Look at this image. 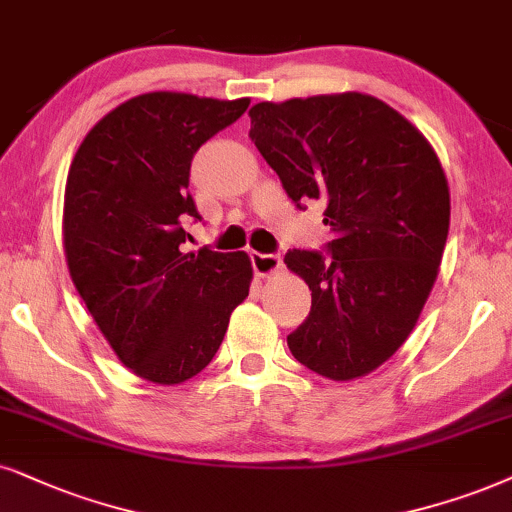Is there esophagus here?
<instances>
[{
    "instance_id": "obj_1",
    "label": "esophagus",
    "mask_w": 512,
    "mask_h": 512,
    "mask_svg": "<svg viewBox=\"0 0 512 512\" xmlns=\"http://www.w3.org/2000/svg\"><path fill=\"white\" fill-rule=\"evenodd\" d=\"M250 264L257 276H269L281 267V252H250Z\"/></svg>"
}]
</instances>
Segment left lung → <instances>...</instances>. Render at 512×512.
<instances>
[{
    "mask_svg": "<svg viewBox=\"0 0 512 512\" xmlns=\"http://www.w3.org/2000/svg\"><path fill=\"white\" fill-rule=\"evenodd\" d=\"M250 139L297 208L326 205L333 231L323 252H286L312 290L290 352L323 378L371 373L404 345L435 286L451 215L437 153L404 115L359 92L257 103Z\"/></svg>",
    "mask_w": 512,
    "mask_h": 512,
    "instance_id": "1",
    "label": "left lung"
}]
</instances>
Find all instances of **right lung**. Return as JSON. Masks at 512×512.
<instances>
[{"mask_svg":"<svg viewBox=\"0 0 512 512\" xmlns=\"http://www.w3.org/2000/svg\"><path fill=\"white\" fill-rule=\"evenodd\" d=\"M248 99L134 96L77 148L63 203V248L77 293L122 364L158 385L203 371L248 297L245 252H181L198 222L193 155Z\"/></svg>","mask_w":512,"mask_h":512,"instance_id":"1","label":"right lung"}]
</instances>
